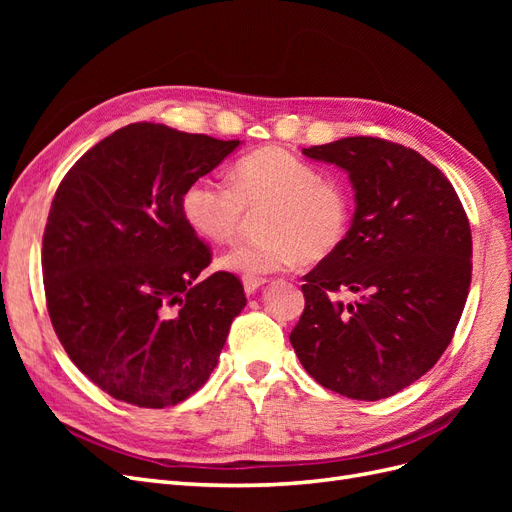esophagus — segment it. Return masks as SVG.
I'll return each mask as SVG.
<instances>
[{"instance_id":"obj_1","label":"esophagus","mask_w":512,"mask_h":512,"mask_svg":"<svg viewBox=\"0 0 512 512\" xmlns=\"http://www.w3.org/2000/svg\"><path fill=\"white\" fill-rule=\"evenodd\" d=\"M267 284L265 277H243V288L245 294H254L258 288H262Z\"/></svg>"}]
</instances>
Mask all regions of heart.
I'll return each mask as SVG.
<instances>
[{
	"label": "heart",
	"mask_w": 512,
	"mask_h": 512,
	"mask_svg": "<svg viewBox=\"0 0 512 512\" xmlns=\"http://www.w3.org/2000/svg\"><path fill=\"white\" fill-rule=\"evenodd\" d=\"M265 237L226 250L220 271L260 277L288 271L301 262H320L344 245L352 203L346 185L292 151L262 147L232 168L230 183L198 177L181 196L183 218L198 237L226 243L237 235L245 211H260Z\"/></svg>",
	"instance_id": "heart-1"
}]
</instances>
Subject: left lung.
<instances>
[{
  "mask_svg": "<svg viewBox=\"0 0 512 512\" xmlns=\"http://www.w3.org/2000/svg\"><path fill=\"white\" fill-rule=\"evenodd\" d=\"M303 153L346 170L356 209L344 245L303 277L290 344L324 389L391 397L451 344L472 280L468 215L442 170L404 145L348 136Z\"/></svg>",
  "mask_w": 512,
  "mask_h": 512,
  "instance_id": "left-lung-1",
  "label": "left lung"
}]
</instances>
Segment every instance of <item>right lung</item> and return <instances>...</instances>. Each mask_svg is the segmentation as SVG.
Instances as JSON below:
<instances>
[{
	"label": "right lung",
	"mask_w": 512,
	"mask_h": 512,
	"mask_svg": "<svg viewBox=\"0 0 512 512\" xmlns=\"http://www.w3.org/2000/svg\"><path fill=\"white\" fill-rule=\"evenodd\" d=\"M239 145L130 123L59 183L42 239L46 307L70 361L119 401L177 406L218 365L245 292L224 271L196 284L211 252L181 196Z\"/></svg>",
	"instance_id": "1"
}]
</instances>
